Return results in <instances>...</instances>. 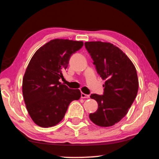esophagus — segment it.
<instances>
[{"mask_svg": "<svg viewBox=\"0 0 159 159\" xmlns=\"http://www.w3.org/2000/svg\"><path fill=\"white\" fill-rule=\"evenodd\" d=\"M90 98V95H86L85 93H81V98Z\"/></svg>", "mask_w": 159, "mask_h": 159, "instance_id": "esophagus-1", "label": "esophagus"}]
</instances>
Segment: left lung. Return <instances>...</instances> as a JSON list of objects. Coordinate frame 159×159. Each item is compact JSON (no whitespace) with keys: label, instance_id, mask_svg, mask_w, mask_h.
Here are the masks:
<instances>
[{"label":"left lung","instance_id":"1","mask_svg":"<svg viewBox=\"0 0 159 159\" xmlns=\"http://www.w3.org/2000/svg\"><path fill=\"white\" fill-rule=\"evenodd\" d=\"M85 47L93 60L98 74L103 80V95L92 94L98 109L90 119L101 127H109L127 114L138 91L136 69L128 56L110 43L91 41Z\"/></svg>","mask_w":159,"mask_h":159}]
</instances>
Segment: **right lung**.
I'll return each mask as SVG.
<instances>
[{"instance_id": "add662e5", "label": "right lung", "mask_w": 159, "mask_h": 159, "mask_svg": "<svg viewBox=\"0 0 159 159\" xmlns=\"http://www.w3.org/2000/svg\"><path fill=\"white\" fill-rule=\"evenodd\" d=\"M82 41L54 39L38 50L29 61L22 82L24 99L32 120L43 128L60 123L69 104L80 98L79 89L59 81L69 59L83 47Z\"/></svg>"}]
</instances>
